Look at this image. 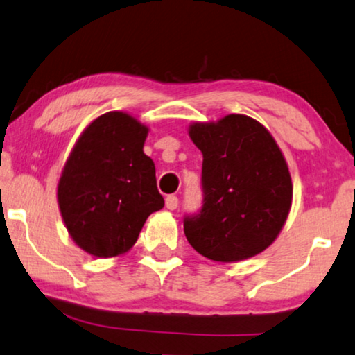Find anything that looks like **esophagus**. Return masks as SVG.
I'll return each mask as SVG.
<instances>
[{
  "label": "esophagus",
  "instance_id": "1",
  "mask_svg": "<svg viewBox=\"0 0 355 355\" xmlns=\"http://www.w3.org/2000/svg\"><path fill=\"white\" fill-rule=\"evenodd\" d=\"M166 206H167V209H171V211H175V209L178 207V198L175 196V194H171V196L166 198Z\"/></svg>",
  "mask_w": 355,
  "mask_h": 355
}]
</instances>
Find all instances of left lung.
Wrapping results in <instances>:
<instances>
[{
	"label": "left lung",
	"mask_w": 355,
	"mask_h": 355,
	"mask_svg": "<svg viewBox=\"0 0 355 355\" xmlns=\"http://www.w3.org/2000/svg\"><path fill=\"white\" fill-rule=\"evenodd\" d=\"M189 138L202 153V207L183 218L188 243L217 262L262 252L282 232L293 199L291 175L275 139L241 114L193 123Z\"/></svg>",
	"instance_id": "left-lung-1"
}]
</instances>
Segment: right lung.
Segmentation results:
<instances>
[{
	"mask_svg": "<svg viewBox=\"0 0 355 355\" xmlns=\"http://www.w3.org/2000/svg\"><path fill=\"white\" fill-rule=\"evenodd\" d=\"M148 127L125 112H106L73 146L58 184L62 220L94 257L127 252L153 212L164 207L156 167L143 153Z\"/></svg>",
	"mask_w": 355,
	"mask_h": 355,
	"instance_id": "obj_1",
	"label": "right lung"
}]
</instances>
